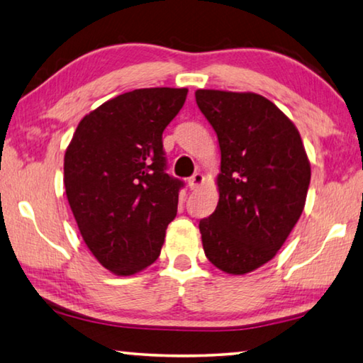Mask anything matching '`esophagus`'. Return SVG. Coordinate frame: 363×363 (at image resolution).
<instances>
[{"mask_svg":"<svg viewBox=\"0 0 363 363\" xmlns=\"http://www.w3.org/2000/svg\"><path fill=\"white\" fill-rule=\"evenodd\" d=\"M202 183H204V175L199 174V172H196L193 177L188 178V186L191 189H198Z\"/></svg>","mask_w":363,"mask_h":363,"instance_id":"obj_1","label":"esophagus"}]
</instances>
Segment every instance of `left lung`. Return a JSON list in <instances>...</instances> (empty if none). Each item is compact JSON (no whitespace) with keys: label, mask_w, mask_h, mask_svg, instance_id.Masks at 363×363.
I'll return each mask as SVG.
<instances>
[{"label":"left lung","mask_w":363,"mask_h":363,"mask_svg":"<svg viewBox=\"0 0 363 363\" xmlns=\"http://www.w3.org/2000/svg\"><path fill=\"white\" fill-rule=\"evenodd\" d=\"M196 104L217 132L220 199L199 221L206 257L240 276L276 257L300 220L311 164L295 124L263 95L196 91Z\"/></svg>","instance_id":"obj_1"}]
</instances>
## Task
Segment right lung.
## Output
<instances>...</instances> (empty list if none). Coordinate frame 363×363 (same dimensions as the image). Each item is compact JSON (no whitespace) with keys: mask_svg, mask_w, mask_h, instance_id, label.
Masks as SVG:
<instances>
[{"mask_svg":"<svg viewBox=\"0 0 363 363\" xmlns=\"http://www.w3.org/2000/svg\"><path fill=\"white\" fill-rule=\"evenodd\" d=\"M188 89H135L81 119L63 162L79 233L99 263L118 276L148 268L177 215L183 182L165 174L162 132Z\"/></svg>","mask_w":363,"mask_h":363,"instance_id":"add662e5","label":"right lung"}]
</instances>
